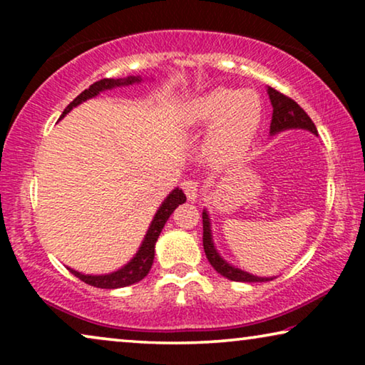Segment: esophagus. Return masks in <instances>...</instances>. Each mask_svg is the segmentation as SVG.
I'll return each instance as SVG.
<instances>
[{"mask_svg":"<svg viewBox=\"0 0 365 365\" xmlns=\"http://www.w3.org/2000/svg\"><path fill=\"white\" fill-rule=\"evenodd\" d=\"M181 187H182L184 194H186V196H187V199H191V201H194V199L199 196V194H197L199 192V186H197L196 181H192V179H187V181L181 182Z\"/></svg>","mask_w":365,"mask_h":365,"instance_id":"1","label":"esophagus"}]
</instances>
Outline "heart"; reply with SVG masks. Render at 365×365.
Here are the masks:
<instances>
[{"label":"heart","instance_id":"obj_1","mask_svg":"<svg viewBox=\"0 0 365 365\" xmlns=\"http://www.w3.org/2000/svg\"><path fill=\"white\" fill-rule=\"evenodd\" d=\"M191 124H212L206 149L214 159H231L251 146L262 121V101L251 89L214 88L199 96L189 109Z\"/></svg>","mask_w":365,"mask_h":365}]
</instances>
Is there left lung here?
Listing matches in <instances>:
<instances>
[{"instance_id":"left-lung-1","label":"left lung","mask_w":365,"mask_h":365,"mask_svg":"<svg viewBox=\"0 0 365 365\" xmlns=\"http://www.w3.org/2000/svg\"><path fill=\"white\" fill-rule=\"evenodd\" d=\"M269 99L272 104V121H271V134L286 131V129H307L312 134H317L316 124L312 123V119L307 116V113L299 106V104L291 99L286 94L279 93L277 89L267 88ZM202 246L204 252H206L207 261L211 262V266L221 274V276L231 279L236 282H266L272 281V277H257L252 276L246 271L231 266V264L224 261L219 256L212 242V234H211V221L206 211H202Z\"/></svg>"}]
</instances>
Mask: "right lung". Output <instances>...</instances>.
<instances>
[{
    "label": "right lung",
    "mask_w": 365,
    "mask_h": 365,
    "mask_svg": "<svg viewBox=\"0 0 365 365\" xmlns=\"http://www.w3.org/2000/svg\"><path fill=\"white\" fill-rule=\"evenodd\" d=\"M139 81H141V78L139 76H128V78H119V79H111V78L99 79V81L93 83L88 89H84L79 96L74 98L73 103L68 104V108L63 111L61 118L66 116V114L71 111L73 108L78 106V104L86 101V99L98 96L101 91H106V89H113L118 86H129V84L139 83ZM182 202H186V196H184V192L181 191V189L176 187L166 199H164L161 207L158 209L156 214H154V219H153L151 226H149V229H148L146 236H144L141 247H139L136 256H134L124 267L118 269V271H114L111 274H104V276H89V274H81V272L74 271V269H69V267L68 269L71 271V274H74V276L81 279L83 282H86V284H89V286H94V287H101V289L126 287V286H131V284L139 282L141 279L148 276L149 269H151V266H153L154 246H156V241H158L159 234H161V231H163L164 224H166V221L173 214L174 209H176L179 204H182Z\"/></svg>",
    "instance_id": "1"
}]
</instances>
